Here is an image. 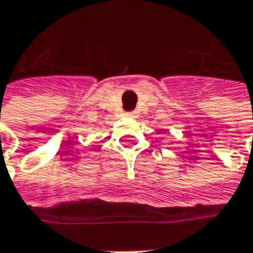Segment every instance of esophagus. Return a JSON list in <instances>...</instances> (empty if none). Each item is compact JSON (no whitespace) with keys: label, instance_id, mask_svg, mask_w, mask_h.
Instances as JSON below:
<instances>
[{"label":"esophagus","instance_id":"34e87169","mask_svg":"<svg viewBox=\"0 0 253 253\" xmlns=\"http://www.w3.org/2000/svg\"><path fill=\"white\" fill-rule=\"evenodd\" d=\"M126 115H128V117H131V118H135V117L138 115V112H136V111H131V112H128Z\"/></svg>","mask_w":253,"mask_h":253}]
</instances>
